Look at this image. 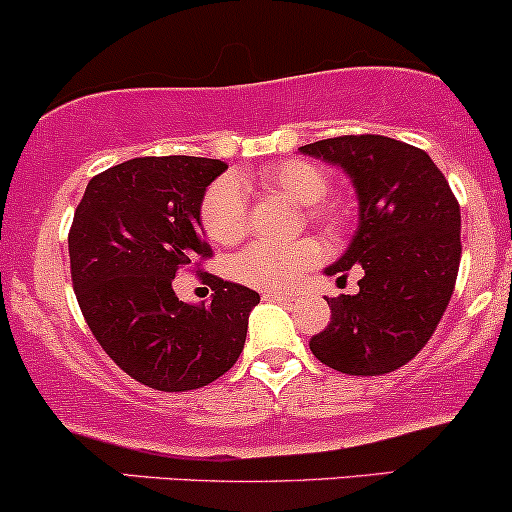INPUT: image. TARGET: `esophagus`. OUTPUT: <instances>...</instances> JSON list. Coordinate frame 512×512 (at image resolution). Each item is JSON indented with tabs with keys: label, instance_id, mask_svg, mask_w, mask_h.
Masks as SVG:
<instances>
[{
	"label": "esophagus",
	"instance_id": "esophagus-1",
	"mask_svg": "<svg viewBox=\"0 0 512 512\" xmlns=\"http://www.w3.org/2000/svg\"><path fill=\"white\" fill-rule=\"evenodd\" d=\"M263 300H268V302H292V297L290 295H283V292H263Z\"/></svg>",
	"mask_w": 512,
	"mask_h": 512
}]
</instances>
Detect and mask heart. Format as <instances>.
Listing matches in <instances>:
<instances>
[{
    "label": "heart",
    "mask_w": 512,
    "mask_h": 512,
    "mask_svg": "<svg viewBox=\"0 0 512 512\" xmlns=\"http://www.w3.org/2000/svg\"><path fill=\"white\" fill-rule=\"evenodd\" d=\"M241 186H258L261 191L278 193L295 205H304V220L324 232H338L348 222L343 203L326 198L329 174L307 159H285V162L263 166L251 176L217 179L205 191L203 203H200V222L208 237L217 244H237L249 229V208H246ZM321 254L324 249L312 237L290 241V244L258 241V244L246 246L234 258L232 273L239 283L256 287V290H290L302 275L317 266Z\"/></svg>",
    "instance_id": "1"
}]
</instances>
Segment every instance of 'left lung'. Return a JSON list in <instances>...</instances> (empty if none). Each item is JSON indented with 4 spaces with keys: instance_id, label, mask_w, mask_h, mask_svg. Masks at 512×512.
I'll list each match as a JSON object with an SVG mask.
<instances>
[{
    "instance_id": "1",
    "label": "left lung",
    "mask_w": 512,
    "mask_h": 512,
    "mask_svg": "<svg viewBox=\"0 0 512 512\" xmlns=\"http://www.w3.org/2000/svg\"><path fill=\"white\" fill-rule=\"evenodd\" d=\"M341 166L360 225L329 275L363 268L358 295L326 297L331 321L309 348L346 375H384L416 358L450 304L462 217L450 183L423 149L384 135H341L300 147Z\"/></svg>"
}]
</instances>
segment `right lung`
Listing matches in <instances>:
<instances>
[{
    "label": "right lung",
    "instance_id": "add662e5",
    "mask_svg": "<svg viewBox=\"0 0 512 512\" xmlns=\"http://www.w3.org/2000/svg\"><path fill=\"white\" fill-rule=\"evenodd\" d=\"M227 169L205 157H137L89 181L70 227V271L86 324L108 358L159 392L215 382L244 350L258 292L201 273L210 305L175 297L173 278L200 272L205 188Z\"/></svg>",
    "mask_w": 512,
    "mask_h": 512
}]
</instances>
